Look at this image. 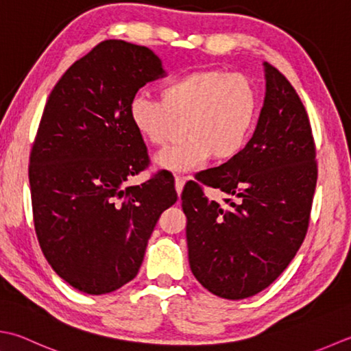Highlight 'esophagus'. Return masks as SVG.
Segmentation results:
<instances>
[{
  "label": "esophagus",
  "instance_id": "esophagus-1",
  "mask_svg": "<svg viewBox=\"0 0 351 351\" xmlns=\"http://www.w3.org/2000/svg\"><path fill=\"white\" fill-rule=\"evenodd\" d=\"M185 181H187V178H185V176H175V189H176V193L178 195L182 193V189H184Z\"/></svg>",
  "mask_w": 351,
  "mask_h": 351
}]
</instances>
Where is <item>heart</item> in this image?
Returning <instances> with one entry per match:
<instances>
[{
    "instance_id": "heart-1",
    "label": "heart",
    "mask_w": 351,
    "mask_h": 351,
    "mask_svg": "<svg viewBox=\"0 0 351 351\" xmlns=\"http://www.w3.org/2000/svg\"><path fill=\"white\" fill-rule=\"evenodd\" d=\"M160 95H135L129 117L141 140L156 147L166 146L182 125L184 138L155 158L164 170H193L211 156L230 161L243 152L257 126L258 94L243 74L222 68L190 71L167 82Z\"/></svg>"
}]
</instances>
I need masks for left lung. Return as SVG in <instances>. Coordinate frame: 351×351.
I'll return each mask as SVG.
<instances>
[{"mask_svg": "<svg viewBox=\"0 0 351 351\" xmlns=\"http://www.w3.org/2000/svg\"><path fill=\"white\" fill-rule=\"evenodd\" d=\"M265 75V103L243 152L197 173L181 195L190 269L226 300L262 292L286 269L306 237L317 187V150L303 101L267 62ZM199 182L223 191L226 204L208 202Z\"/></svg>", "mask_w": 351, "mask_h": 351, "instance_id": "left-lung-1", "label": "left lung"}]
</instances>
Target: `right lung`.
I'll list each match as a JSON object with an SVG mask.
<instances>
[{
  "label": "right lung",
  "instance_id": "add662e5",
  "mask_svg": "<svg viewBox=\"0 0 351 351\" xmlns=\"http://www.w3.org/2000/svg\"><path fill=\"white\" fill-rule=\"evenodd\" d=\"M162 75L147 47L109 39L48 95L29 166L34 231L53 271L80 292L109 293L135 278L158 219L178 199L162 173L125 185L149 166L130 103Z\"/></svg>",
  "mask_w": 351,
  "mask_h": 351
}]
</instances>
